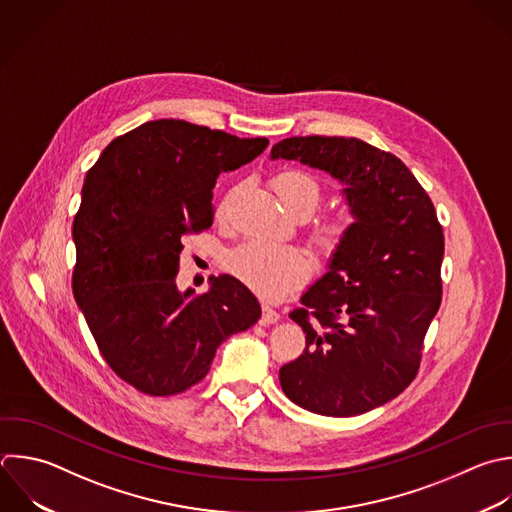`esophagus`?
Masks as SVG:
<instances>
[{
    "label": "esophagus",
    "mask_w": 512,
    "mask_h": 512,
    "mask_svg": "<svg viewBox=\"0 0 512 512\" xmlns=\"http://www.w3.org/2000/svg\"><path fill=\"white\" fill-rule=\"evenodd\" d=\"M280 320V312H276L274 308H270V306H262V318H260V322L262 324H276Z\"/></svg>",
    "instance_id": "34e87169"
}]
</instances>
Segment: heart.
I'll list each match as a JSON object with an SVG mask.
<instances>
[{
  "label": "heart",
  "mask_w": 512,
  "mask_h": 512,
  "mask_svg": "<svg viewBox=\"0 0 512 512\" xmlns=\"http://www.w3.org/2000/svg\"><path fill=\"white\" fill-rule=\"evenodd\" d=\"M284 208L296 218L312 216L322 202L318 180L302 170H286L274 180ZM354 220L338 214L318 222L312 242L322 256H334L350 238ZM228 270L264 300H280L296 290L310 274V262L300 248L280 246L266 240H248L228 256Z\"/></svg>",
  "instance_id": "obj_1"
}]
</instances>
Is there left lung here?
<instances>
[{
	"label": "left lung",
	"mask_w": 512,
	"mask_h": 512,
	"mask_svg": "<svg viewBox=\"0 0 512 512\" xmlns=\"http://www.w3.org/2000/svg\"><path fill=\"white\" fill-rule=\"evenodd\" d=\"M270 160L330 174L354 228L290 318L306 348L280 368L284 394L324 416H356L396 398L416 376L440 306L442 226L410 170L358 138L296 136Z\"/></svg>",
	"instance_id": "left-lung-1"
}]
</instances>
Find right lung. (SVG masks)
<instances>
[{
	"instance_id": "1",
	"label": "right lung",
	"mask_w": 512,
	"mask_h": 512,
	"mask_svg": "<svg viewBox=\"0 0 512 512\" xmlns=\"http://www.w3.org/2000/svg\"><path fill=\"white\" fill-rule=\"evenodd\" d=\"M266 138L154 120L116 138L86 174L74 220V298L110 368L150 396L200 382L218 346L258 322L254 294L232 276L178 290L182 238L212 226L222 172L258 158Z\"/></svg>"
}]
</instances>
